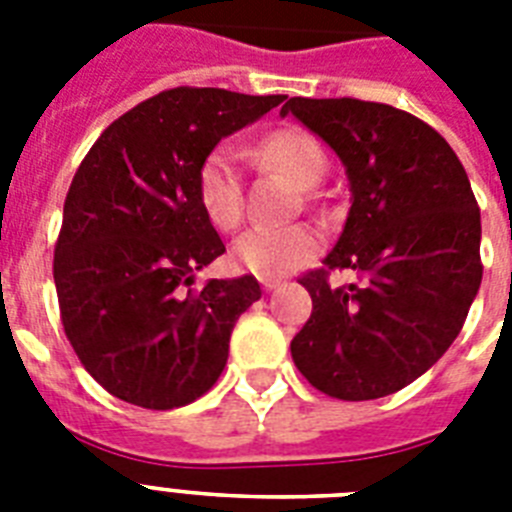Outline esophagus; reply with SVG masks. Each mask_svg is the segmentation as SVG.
<instances>
[{
    "mask_svg": "<svg viewBox=\"0 0 512 512\" xmlns=\"http://www.w3.org/2000/svg\"><path fill=\"white\" fill-rule=\"evenodd\" d=\"M260 283H263L265 291H276L281 286V278H260Z\"/></svg>",
    "mask_w": 512,
    "mask_h": 512,
    "instance_id": "1",
    "label": "esophagus"
}]
</instances>
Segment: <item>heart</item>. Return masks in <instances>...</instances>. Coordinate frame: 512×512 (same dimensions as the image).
I'll return each instance as SVG.
<instances>
[{
  "instance_id": "1",
  "label": "heart",
  "mask_w": 512,
  "mask_h": 512,
  "mask_svg": "<svg viewBox=\"0 0 512 512\" xmlns=\"http://www.w3.org/2000/svg\"><path fill=\"white\" fill-rule=\"evenodd\" d=\"M255 156L291 176L296 184L312 187L325 174V150L315 135L299 127L270 132L255 148ZM197 197L205 216L218 229H234L244 216V187L239 153L231 145H216L197 171ZM322 249V231L309 223L294 226H255L234 244V260L255 276H286L302 268Z\"/></svg>"
}]
</instances>
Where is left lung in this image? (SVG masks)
I'll use <instances>...</instances> for the list:
<instances>
[{
  "mask_svg": "<svg viewBox=\"0 0 512 512\" xmlns=\"http://www.w3.org/2000/svg\"><path fill=\"white\" fill-rule=\"evenodd\" d=\"M346 166L351 210L322 268L299 278L312 315L291 341L309 385L341 401L406 388L450 349L482 283V216L445 137L414 114L359 98H289ZM330 269L359 284L336 287Z\"/></svg>",
  "mask_w": 512,
  "mask_h": 512,
  "instance_id": "left-lung-1",
  "label": "left lung"
}]
</instances>
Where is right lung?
<instances>
[{
  "label": "right lung",
  "mask_w": 512,
  "mask_h": 512,
  "mask_svg": "<svg viewBox=\"0 0 512 512\" xmlns=\"http://www.w3.org/2000/svg\"><path fill=\"white\" fill-rule=\"evenodd\" d=\"M286 96L171 88L122 114L83 158L54 247L59 315L90 377L122 401L169 411L221 377L236 320L260 299L255 276L208 281L226 252L197 197L221 137Z\"/></svg>",
  "instance_id": "add662e5"
}]
</instances>
